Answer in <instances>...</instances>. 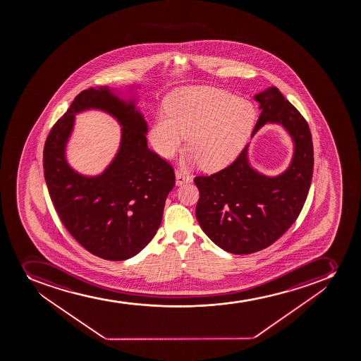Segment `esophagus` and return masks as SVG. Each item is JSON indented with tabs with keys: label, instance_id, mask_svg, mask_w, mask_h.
I'll use <instances>...</instances> for the list:
<instances>
[{
	"label": "esophagus",
	"instance_id": "34e87169",
	"mask_svg": "<svg viewBox=\"0 0 361 361\" xmlns=\"http://www.w3.org/2000/svg\"><path fill=\"white\" fill-rule=\"evenodd\" d=\"M175 180H176V186H181L183 183H190L192 178L190 175L183 174V171H176L175 173Z\"/></svg>",
	"mask_w": 361,
	"mask_h": 361
}]
</instances>
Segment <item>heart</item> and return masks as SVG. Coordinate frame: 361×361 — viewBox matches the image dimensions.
<instances>
[{"label":"heart","instance_id":"b5f03b06","mask_svg":"<svg viewBox=\"0 0 361 361\" xmlns=\"http://www.w3.org/2000/svg\"><path fill=\"white\" fill-rule=\"evenodd\" d=\"M168 116L161 115L150 128L157 153L171 157L183 146L185 134L190 152L187 166L201 164L204 171L226 167L250 136L257 111L250 101L212 87H190L171 94Z\"/></svg>","mask_w":361,"mask_h":361}]
</instances>
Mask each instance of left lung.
<instances>
[{
	"label": "left lung",
	"instance_id": "left-lung-1",
	"mask_svg": "<svg viewBox=\"0 0 361 361\" xmlns=\"http://www.w3.org/2000/svg\"><path fill=\"white\" fill-rule=\"evenodd\" d=\"M261 114L252 137L264 125H279L293 141L292 160L280 174L266 175L250 164V143L238 159L211 176H197V219L222 250L250 254L275 243L299 216L313 175V143L307 122L276 87L254 95Z\"/></svg>",
	"mask_w": 361,
	"mask_h": 361
}]
</instances>
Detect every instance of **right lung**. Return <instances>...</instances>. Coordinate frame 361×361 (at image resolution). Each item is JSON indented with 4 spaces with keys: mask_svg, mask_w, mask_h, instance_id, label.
Here are the masks:
<instances>
[{
    "mask_svg": "<svg viewBox=\"0 0 361 361\" xmlns=\"http://www.w3.org/2000/svg\"><path fill=\"white\" fill-rule=\"evenodd\" d=\"M140 88L133 83L127 90H83L50 130L43 150L47 187L62 224L81 246L106 260H127L150 243L175 185L173 168L147 145ZM90 110L106 112L122 127L115 157L97 176L80 173L66 159L75 116Z\"/></svg>",
    "mask_w": 361,
    "mask_h": 361,
    "instance_id": "add662e5",
    "label": "right lung"
}]
</instances>
